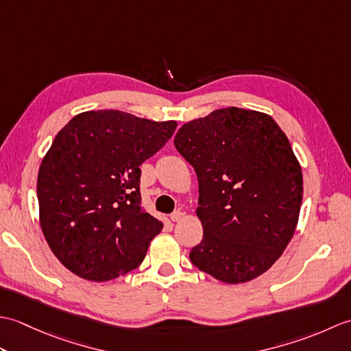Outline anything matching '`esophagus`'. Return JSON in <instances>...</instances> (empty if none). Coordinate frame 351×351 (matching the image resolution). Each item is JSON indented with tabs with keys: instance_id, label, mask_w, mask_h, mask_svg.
<instances>
[{
	"instance_id": "1",
	"label": "esophagus",
	"mask_w": 351,
	"mask_h": 351,
	"mask_svg": "<svg viewBox=\"0 0 351 351\" xmlns=\"http://www.w3.org/2000/svg\"><path fill=\"white\" fill-rule=\"evenodd\" d=\"M182 215H184V214H182L180 210H178V211L170 214V220H171V221H180V220L182 219Z\"/></svg>"
}]
</instances>
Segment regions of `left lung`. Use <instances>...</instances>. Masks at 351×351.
Returning <instances> with one entry per match:
<instances>
[{"label":"left lung","instance_id":"1","mask_svg":"<svg viewBox=\"0 0 351 351\" xmlns=\"http://www.w3.org/2000/svg\"><path fill=\"white\" fill-rule=\"evenodd\" d=\"M175 147L199 181L200 271L226 283L258 278L285 250L299 220L303 178L271 116L237 107L182 125Z\"/></svg>","mask_w":351,"mask_h":351}]
</instances>
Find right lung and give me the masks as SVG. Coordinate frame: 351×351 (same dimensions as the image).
<instances>
[{
	"mask_svg": "<svg viewBox=\"0 0 351 351\" xmlns=\"http://www.w3.org/2000/svg\"><path fill=\"white\" fill-rule=\"evenodd\" d=\"M176 122L117 110L86 111L57 134L37 176L40 226L58 261L106 282L137 268L162 223L141 208L140 166Z\"/></svg>",
	"mask_w": 351,
	"mask_h": 351,
	"instance_id": "obj_1",
	"label": "right lung"
}]
</instances>
